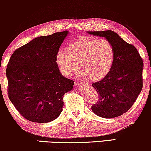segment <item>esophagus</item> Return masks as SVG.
Listing matches in <instances>:
<instances>
[{"label":"esophagus","instance_id":"obj_1","mask_svg":"<svg viewBox=\"0 0 151 151\" xmlns=\"http://www.w3.org/2000/svg\"><path fill=\"white\" fill-rule=\"evenodd\" d=\"M81 84H82V82H78V81H75V86H81Z\"/></svg>","mask_w":151,"mask_h":151}]
</instances>
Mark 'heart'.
Segmentation results:
<instances>
[{"label": "heart", "instance_id": "b5f03b06", "mask_svg": "<svg viewBox=\"0 0 151 151\" xmlns=\"http://www.w3.org/2000/svg\"><path fill=\"white\" fill-rule=\"evenodd\" d=\"M68 50L60 49L55 55L57 67L65 77H70L80 66L78 76L100 80L108 75L115 61L114 46L106 39L84 37L71 43Z\"/></svg>", "mask_w": 151, "mask_h": 151}]
</instances>
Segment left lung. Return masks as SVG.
<instances>
[{
    "label": "left lung",
    "instance_id": "obj_1",
    "mask_svg": "<svg viewBox=\"0 0 151 151\" xmlns=\"http://www.w3.org/2000/svg\"><path fill=\"white\" fill-rule=\"evenodd\" d=\"M110 41L115 51V61L108 75L92 86L100 96L91 106L95 114L104 118L120 116L128 111L141 92L144 64L137 49L113 31L87 32Z\"/></svg>",
    "mask_w": 151,
    "mask_h": 151
}]
</instances>
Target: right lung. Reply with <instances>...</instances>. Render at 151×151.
Here are the masks:
<instances>
[{
    "mask_svg": "<svg viewBox=\"0 0 151 151\" xmlns=\"http://www.w3.org/2000/svg\"><path fill=\"white\" fill-rule=\"evenodd\" d=\"M68 31L33 39L16 49L6 69L8 96L24 118L47 123L59 116L74 82L62 75L55 55Z\"/></svg>",
    "mask_w": 151,
    "mask_h": 151,
    "instance_id": "right-lung-1",
    "label": "right lung"
}]
</instances>
